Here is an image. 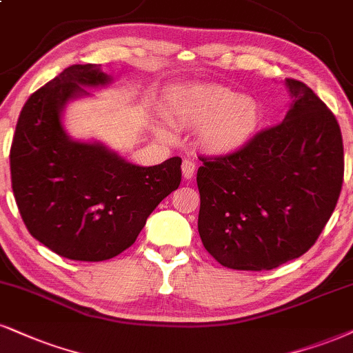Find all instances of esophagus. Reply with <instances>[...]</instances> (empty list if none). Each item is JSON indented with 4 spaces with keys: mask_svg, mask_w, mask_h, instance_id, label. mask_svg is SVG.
<instances>
[{
    "mask_svg": "<svg viewBox=\"0 0 353 353\" xmlns=\"http://www.w3.org/2000/svg\"><path fill=\"white\" fill-rule=\"evenodd\" d=\"M181 172H183L185 180H191L194 176V172H196V165H194L193 160L185 159L183 163H181Z\"/></svg>",
    "mask_w": 353,
    "mask_h": 353,
    "instance_id": "1",
    "label": "esophagus"
}]
</instances>
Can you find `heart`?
<instances>
[{
	"label": "heart",
	"mask_w": 353,
	"mask_h": 353,
	"mask_svg": "<svg viewBox=\"0 0 353 353\" xmlns=\"http://www.w3.org/2000/svg\"><path fill=\"white\" fill-rule=\"evenodd\" d=\"M178 119L188 125H203L201 142L217 155L237 152L250 142L262 121L256 99L239 97L223 86H194L175 98Z\"/></svg>",
	"instance_id": "obj_1"
}]
</instances>
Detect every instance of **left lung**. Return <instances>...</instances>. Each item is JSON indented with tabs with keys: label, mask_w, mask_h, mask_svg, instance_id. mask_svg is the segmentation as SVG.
<instances>
[{
	"label": "left lung",
	"mask_w": 353,
	"mask_h": 353,
	"mask_svg": "<svg viewBox=\"0 0 353 353\" xmlns=\"http://www.w3.org/2000/svg\"><path fill=\"white\" fill-rule=\"evenodd\" d=\"M283 123L241 150L203 159L198 230L223 267L272 270L314 245L342 190L343 143L336 116L301 81Z\"/></svg>",
	"instance_id": "obj_1"
}]
</instances>
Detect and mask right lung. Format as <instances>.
Masks as SVG:
<instances>
[{
	"label": "right lung",
	"mask_w": 353,
	"mask_h": 353,
	"mask_svg": "<svg viewBox=\"0 0 353 353\" xmlns=\"http://www.w3.org/2000/svg\"><path fill=\"white\" fill-rule=\"evenodd\" d=\"M112 78L72 65L26 101L12 137L11 183L30 236L60 256L101 262L129 249L147 217L181 181V159L154 167L124 160L101 142L75 141L63 110Z\"/></svg>",
	"instance_id": "obj_1"
}]
</instances>
